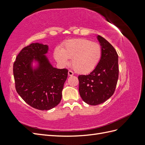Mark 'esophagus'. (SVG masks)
<instances>
[{
	"instance_id": "34e87169",
	"label": "esophagus",
	"mask_w": 145,
	"mask_h": 145,
	"mask_svg": "<svg viewBox=\"0 0 145 145\" xmlns=\"http://www.w3.org/2000/svg\"><path fill=\"white\" fill-rule=\"evenodd\" d=\"M68 74V76H72L74 75L73 72L72 71H71V70H69Z\"/></svg>"
}]
</instances>
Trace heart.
<instances>
[{"label": "heart", "mask_w": 145, "mask_h": 145, "mask_svg": "<svg viewBox=\"0 0 145 145\" xmlns=\"http://www.w3.org/2000/svg\"><path fill=\"white\" fill-rule=\"evenodd\" d=\"M102 49L97 43L86 39H76L64 43L62 48H56L55 59L60 64L67 65L71 58L72 67L78 73L91 72L97 67L102 58Z\"/></svg>", "instance_id": "obj_1"}]
</instances>
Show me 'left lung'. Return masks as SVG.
<instances>
[{
  "label": "left lung",
  "instance_id": "8db88e82",
  "mask_svg": "<svg viewBox=\"0 0 145 145\" xmlns=\"http://www.w3.org/2000/svg\"><path fill=\"white\" fill-rule=\"evenodd\" d=\"M102 56L96 68L88 75H80L79 93L83 100L90 105L105 102L114 93L118 78V54L110 43L98 36Z\"/></svg>",
  "mask_w": 145,
  "mask_h": 145
}]
</instances>
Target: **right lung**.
<instances>
[{"mask_svg": "<svg viewBox=\"0 0 145 145\" xmlns=\"http://www.w3.org/2000/svg\"><path fill=\"white\" fill-rule=\"evenodd\" d=\"M48 46L36 43L24 47L13 64L17 93L31 106L39 110H49L62 99L63 85L68 77L67 69L52 67L46 56ZM33 59L39 67H31Z\"/></svg>", "mask_w": 145, "mask_h": 145, "instance_id": "add662e5", "label": "right lung"}]
</instances>
